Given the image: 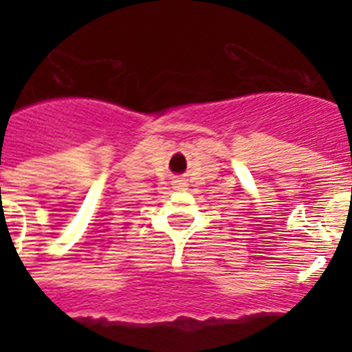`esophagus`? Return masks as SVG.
Returning <instances> with one entry per match:
<instances>
[{"mask_svg":"<svg viewBox=\"0 0 352 352\" xmlns=\"http://www.w3.org/2000/svg\"><path fill=\"white\" fill-rule=\"evenodd\" d=\"M185 186H186L185 179H178V182H174V188H178V190H182V188H185Z\"/></svg>","mask_w":352,"mask_h":352,"instance_id":"34e87169","label":"esophagus"}]
</instances>
